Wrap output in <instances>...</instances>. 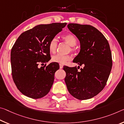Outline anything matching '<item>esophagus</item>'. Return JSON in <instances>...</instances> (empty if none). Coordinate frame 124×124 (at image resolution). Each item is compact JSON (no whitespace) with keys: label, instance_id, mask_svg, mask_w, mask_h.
I'll list each match as a JSON object with an SVG mask.
<instances>
[{"label":"esophagus","instance_id":"34e87169","mask_svg":"<svg viewBox=\"0 0 124 124\" xmlns=\"http://www.w3.org/2000/svg\"><path fill=\"white\" fill-rule=\"evenodd\" d=\"M63 66L62 64H60V68H61V69H62V68H63Z\"/></svg>","mask_w":124,"mask_h":124}]
</instances>
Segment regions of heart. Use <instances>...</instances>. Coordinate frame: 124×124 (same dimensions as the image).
<instances>
[{"mask_svg":"<svg viewBox=\"0 0 124 124\" xmlns=\"http://www.w3.org/2000/svg\"><path fill=\"white\" fill-rule=\"evenodd\" d=\"M62 39L67 44L72 46L70 51L72 52L74 51L75 48L73 46H76L77 42L76 37L71 34H67L62 36ZM58 46V41L56 37H54L48 43V49L52 53H54L56 51ZM72 57L70 55H61L60 54H55L52 56V61L54 62H57L60 64H66L67 62L71 60Z\"/></svg>","mask_w":124,"mask_h":124,"instance_id":"1","label":"heart"}]
</instances>
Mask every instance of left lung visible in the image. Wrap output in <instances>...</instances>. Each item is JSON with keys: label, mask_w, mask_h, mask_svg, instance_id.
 <instances>
[{"label": "left lung", "mask_w": 124, "mask_h": 124, "mask_svg": "<svg viewBox=\"0 0 124 124\" xmlns=\"http://www.w3.org/2000/svg\"><path fill=\"white\" fill-rule=\"evenodd\" d=\"M67 27L80 41V52L73 62L84 67L78 72L76 67H64V80L73 97L79 100L90 99L104 89L110 73L113 62L109 42L91 25L70 23Z\"/></svg>", "instance_id": "left-lung-1"}]
</instances>
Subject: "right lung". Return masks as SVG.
<instances>
[{"instance_id":"1","label":"right lung","mask_w":124,"mask_h":124,"mask_svg":"<svg viewBox=\"0 0 124 124\" xmlns=\"http://www.w3.org/2000/svg\"><path fill=\"white\" fill-rule=\"evenodd\" d=\"M67 23L41 24L22 33L11 51V73L14 82L23 95L39 99L47 94L54 81L59 64L51 63L48 43Z\"/></svg>"}]
</instances>
